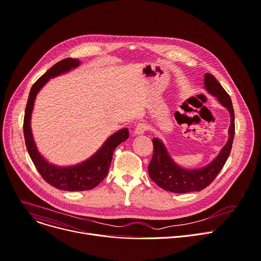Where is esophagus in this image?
Returning a JSON list of instances; mask_svg holds the SVG:
<instances>
[{"mask_svg":"<svg viewBox=\"0 0 261 261\" xmlns=\"http://www.w3.org/2000/svg\"><path fill=\"white\" fill-rule=\"evenodd\" d=\"M147 127H148V126H147L146 124H137V126L135 127V129H134V131H133L134 135H136V136L143 135V134L146 132V130L148 129Z\"/></svg>","mask_w":261,"mask_h":261,"instance_id":"esophagus-1","label":"esophagus"}]
</instances>
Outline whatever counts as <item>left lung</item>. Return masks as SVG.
<instances>
[{
	"mask_svg": "<svg viewBox=\"0 0 261 261\" xmlns=\"http://www.w3.org/2000/svg\"><path fill=\"white\" fill-rule=\"evenodd\" d=\"M204 88L211 96L216 97L218 102L230 114L227 143L208 164L199 169H186L173 159L161 139L153 138L154 153L148 171L150 178L164 191L176 194L202 191L216 179L230 155L235 130L232 101L226 90L211 74L204 75Z\"/></svg>",
	"mask_w": 261,
	"mask_h": 261,
	"instance_id": "1",
	"label": "left lung"
}]
</instances>
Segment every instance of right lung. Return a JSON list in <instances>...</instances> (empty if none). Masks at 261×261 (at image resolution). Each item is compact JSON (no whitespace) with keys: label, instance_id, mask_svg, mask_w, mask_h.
Returning <instances> with one entry per match:
<instances>
[{"label":"right lung","instance_id":"1","mask_svg":"<svg viewBox=\"0 0 261 261\" xmlns=\"http://www.w3.org/2000/svg\"><path fill=\"white\" fill-rule=\"evenodd\" d=\"M81 64L79 59L66 58L53 65L33 84L23 117V136L28 153L41 177L56 187L66 192L89 191L100 184L107 176L115 148L126 141L129 130L123 128L110 135L101 148L89 158L74 165H57L45 159L37 149L31 128V117L37 93L50 79L66 74Z\"/></svg>","mask_w":261,"mask_h":261}]
</instances>
